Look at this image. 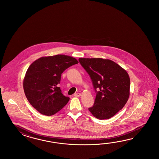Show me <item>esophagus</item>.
Instances as JSON below:
<instances>
[{
    "label": "esophagus",
    "mask_w": 159,
    "mask_h": 159,
    "mask_svg": "<svg viewBox=\"0 0 159 159\" xmlns=\"http://www.w3.org/2000/svg\"><path fill=\"white\" fill-rule=\"evenodd\" d=\"M81 94L80 93H75V94H74V96L75 97H80L81 96Z\"/></svg>",
    "instance_id": "34e87169"
}]
</instances>
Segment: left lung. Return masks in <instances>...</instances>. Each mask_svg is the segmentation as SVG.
Wrapping results in <instances>:
<instances>
[{
	"mask_svg": "<svg viewBox=\"0 0 159 159\" xmlns=\"http://www.w3.org/2000/svg\"><path fill=\"white\" fill-rule=\"evenodd\" d=\"M78 60L90 76L97 92L94 104L89 110L98 119L111 118L129 99L130 78L128 73L108 59L80 58Z\"/></svg>",
	"mask_w": 159,
	"mask_h": 159,
	"instance_id": "8db88e82",
	"label": "left lung"
}]
</instances>
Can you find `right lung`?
Masks as SVG:
<instances>
[{"label": "right lung", "mask_w": 159, "mask_h": 159, "mask_svg": "<svg viewBox=\"0 0 159 159\" xmlns=\"http://www.w3.org/2000/svg\"><path fill=\"white\" fill-rule=\"evenodd\" d=\"M78 63L76 58L64 54L42 57L33 62L23 80L24 93L30 105L47 116L60 111L70 99L58 87L61 74Z\"/></svg>", "instance_id": "add662e5"}]
</instances>
